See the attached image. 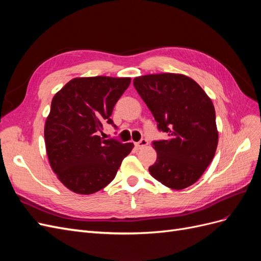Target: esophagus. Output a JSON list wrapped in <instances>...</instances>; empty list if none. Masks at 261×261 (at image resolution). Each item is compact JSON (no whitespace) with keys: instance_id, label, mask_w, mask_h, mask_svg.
Listing matches in <instances>:
<instances>
[{"instance_id":"esophagus-1","label":"esophagus","mask_w":261,"mask_h":261,"mask_svg":"<svg viewBox=\"0 0 261 261\" xmlns=\"http://www.w3.org/2000/svg\"><path fill=\"white\" fill-rule=\"evenodd\" d=\"M147 145H148V141H147V139H141V140H139V141H138V143H136V147H137L138 149L145 148Z\"/></svg>"}]
</instances>
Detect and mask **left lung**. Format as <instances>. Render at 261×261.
Instances as JSON below:
<instances>
[{
  "mask_svg": "<svg viewBox=\"0 0 261 261\" xmlns=\"http://www.w3.org/2000/svg\"><path fill=\"white\" fill-rule=\"evenodd\" d=\"M134 87L151 111L165 140L152 143L156 161L150 174L172 189L196 183L215 156L218 146L216 111L211 99L192 78L181 74H150Z\"/></svg>",
  "mask_w": 261,
  "mask_h": 261,
  "instance_id": "left-lung-1",
  "label": "left lung"
}]
</instances>
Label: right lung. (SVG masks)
<instances>
[{
	"instance_id": "1",
	"label": "right lung",
	"mask_w": 261,
	"mask_h": 261,
	"mask_svg": "<svg viewBox=\"0 0 261 261\" xmlns=\"http://www.w3.org/2000/svg\"><path fill=\"white\" fill-rule=\"evenodd\" d=\"M129 84L128 77L74 78L53 97L44 126L46 154L72 192L89 195L105 188L132 151V143L99 136L106 123L116 127L113 108Z\"/></svg>"
}]
</instances>
